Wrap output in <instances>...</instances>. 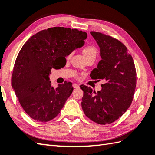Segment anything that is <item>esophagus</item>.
<instances>
[{
  "label": "esophagus",
  "mask_w": 155,
  "mask_h": 155,
  "mask_svg": "<svg viewBox=\"0 0 155 155\" xmlns=\"http://www.w3.org/2000/svg\"><path fill=\"white\" fill-rule=\"evenodd\" d=\"M72 87H73L74 89H78V88H79V84L74 83V84H72Z\"/></svg>",
  "instance_id": "esophagus-1"
}]
</instances>
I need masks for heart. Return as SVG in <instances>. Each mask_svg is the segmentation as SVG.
I'll return each mask as SVG.
<instances>
[{
	"label": "heart",
	"mask_w": 155,
	"mask_h": 155,
	"mask_svg": "<svg viewBox=\"0 0 155 155\" xmlns=\"http://www.w3.org/2000/svg\"><path fill=\"white\" fill-rule=\"evenodd\" d=\"M83 55L85 57V58H95L97 54V50L95 46H93L92 45H87L86 46L83 48ZM71 56V54H69L66 56V58L68 59Z\"/></svg>",
	"instance_id": "b5f03b06"
}]
</instances>
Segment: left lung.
Listing matches in <instances>:
<instances>
[{"instance_id": "1", "label": "left lung", "mask_w": 155, "mask_h": 155, "mask_svg": "<svg viewBox=\"0 0 155 155\" xmlns=\"http://www.w3.org/2000/svg\"><path fill=\"white\" fill-rule=\"evenodd\" d=\"M100 48L101 60L91 72L92 79H104L102 89L95 93L81 85V105L86 116L101 125L117 120L132 104L136 85L134 60L126 45L117 39L99 32L91 31Z\"/></svg>"}]
</instances>
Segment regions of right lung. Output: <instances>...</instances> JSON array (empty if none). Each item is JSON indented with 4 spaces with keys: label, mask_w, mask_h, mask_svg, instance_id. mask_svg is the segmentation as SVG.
I'll return each instance as SVG.
<instances>
[{
    "label": "right lung",
    "mask_w": 155,
    "mask_h": 155,
    "mask_svg": "<svg viewBox=\"0 0 155 155\" xmlns=\"http://www.w3.org/2000/svg\"><path fill=\"white\" fill-rule=\"evenodd\" d=\"M87 33L77 29L54 27L31 36L21 48L15 62L11 84L28 116L38 122L56 117L73 91L66 82L54 89L49 75L51 68L72 51L83 46Z\"/></svg>",
    "instance_id": "right-lung-1"
}]
</instances>
